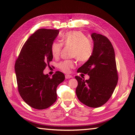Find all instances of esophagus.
I'll return each mask as SVG.
<instances>
[{"instance_id":"34e87169","label":"esophagus","mask_w":135,"mask_h":135,"mask_svg":"<svg viewBox=\"0 0 135 135\" xmlns=\"http://www.w3.org/2000/svg\"><path fill=\"white\" fill-rule=\"evenodd\" d=\"M65 78H66V79H70V78H73L72 75H68V74H66V75H65Z\"/></svg>"}]
</instances>
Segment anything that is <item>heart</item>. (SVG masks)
<instances>
[{"label":"heart","instance_id":"b5f03b06","mask_svg":"<svg viewBox=\"0 0 135 135\" xmlns=\"http://www.w3.org/2000/svg\"><path fill=\"white\" fill-rule=\"evenodd\" d=\"M61 42L65 46L72 47L71 56L75 57L79 62H86L90 59L93 53L94 46L92 41L87 38L85 34L80 31H70L61 38ZM62 45L58 42H53L51 45V53L54 57H58L61 53ZM75 61L65 60L59 62L58 68L62 72L68 73L74 67Z\"/></svg>","mask_w":135,"mask_h":135}]
</instances>
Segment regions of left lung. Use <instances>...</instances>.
I'll use <instances>...</instances> for the list:
<instances>
[{"label":"left lung","instance_id":"left-lung-1","mask_svg":"<svg viewBox=\"0 0 135 135\" xmlns=\"http://www.w3.org/2000/svg\"><path fill=\"white\" fill-rule=\"evenodd\" d=\"M94 50L90 59L77 72L88 74L89 79L76 76V94L81 103L88 107H99L113 94L118 82L115 52L109 39L97 33L91 35Z\"/></svg>","mask_w":135,"mask_h":135}]
</instances>
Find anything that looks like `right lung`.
Returning a JSON list of instances; mask_svg holds the SVG:
<instances>
[{
  "mask_svg": "<svg viewBox=\"0 0 135 135\" xmlns=\"http://www.w3.org/2000/svg\"><path fill=\"white\" fill-rule=\"evenodd\" d=\"M59 30L39 29L25 42L15 63L18 90L24 101L38 110L47 108L57 100V87L64 74L56 71L52 77L44 70L53 59L51 45Z\"/></svg>",
  "mask_w": 135,
  "mask_h": 135,
  "instance_id": "right-lung-1",
  "label": "right lung"
}]
</instances>
